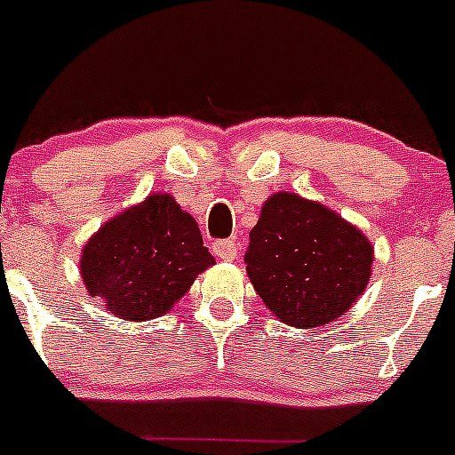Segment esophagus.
I'll return each mask as SVG.
<instances>
[{
	"instance_id": "obj_1",
	"label": "esophagus",
	"mask_w": 455,
	"mask_h": 455,
	"mask_svg": "<svg viewBox=\"0 0 455 455\" xmlns=\"http://www.w3.org/2000/svg\"><path fill=\"white\" fill-rule=\"evenodd\" d=\"M241 251V243L235 239H220L214 243V255L219 259H225V262H232Z\"/></svg>"
}]
</instances>
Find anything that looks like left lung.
Returning a JSON list of instances; mask_svg holds the SVG:
<instances>
[{
    "label": "left lung",
    "instance_id": "left-lung-1",
    "mask_svg": "<svg viewBox=\"0 0 455 455\" xmlns=\"http://www.w3.org/2000/svg\"><path fill=\"white\" fill-rule=\"evenodd\" d=\"M246 271L283 323L316 328L363 296L373 248L355 225L296 193H273L251 230Z\"/></svg>",
    "mask_w": 455,
    "mask_h": 455
}]
</instances>
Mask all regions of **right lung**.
<instances>
[{"label": "right lung", "mask_w": 455, "mask_h": 455, "mask_svg": "<svg viewBox=\"0 0 455 455\" xmlns=\"http://www.w3.org/2000/svg\"><path fill=\"white\" fill-rule=\"evenodd\" d=\"M214 262L193 216L168 193H152L86 241L79 271L111 315L150 321L168 315Z\"/></svg>", "instance_id": "add662e5"}]
</instances>
